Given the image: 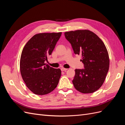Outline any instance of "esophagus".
<instances>
[{
  "instance_id": "34e87169",
  "label": "esophagus",
  "mask_w": 125,
  "mask_h": 125,
  "mask_svg": "<svg viewBox=\"0 0 125 125\" xmlns=\"http://www.w3.org/2000/svg\"><path fill=\"white\" fill-rule=\"evenodd\" d=\"M68 70V69L67 68H61V70L62 71H66V70Z\"/></svg>"
}]
</instances>
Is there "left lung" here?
<instances>
[{"instance_id": "obj_1", "label": "left lung", "mask_w": 125, "mask_h": 125, "mask_svg": "<svg viewBox=\"0 0 125 125\" xmlns=\"http://www.w3.org/2000/svg\"><path fill=\"white\" fill-rule=\"evenodd\" d=\"M75 54L81 55L84 69H75L73 83L82 93H93L103 84L109 69V59L105 44L88 30L65 33Z\"/></svg>"}]
</instances>
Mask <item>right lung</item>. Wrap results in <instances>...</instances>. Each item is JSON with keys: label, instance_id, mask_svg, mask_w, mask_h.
I'll use <instances>...</instances> for the list:
<instances>
[{"label": "right lung", "instance_id": "1", "mask_svg": "<svg viewBox=\"0 0 125 125\" xmlns=\"http://www.w3.org/2000/svg\"><path fill=\"white\" fill-rule=\"evenodd\" d=\"M62 32L43 33L34 35L22 50L20 68L21 76L30 91L37 95L50 93L57 86L61 70L45 63L52 54Z\"/></svg>", "mask_w": 125, "mask_h": 125}]
</instances>
